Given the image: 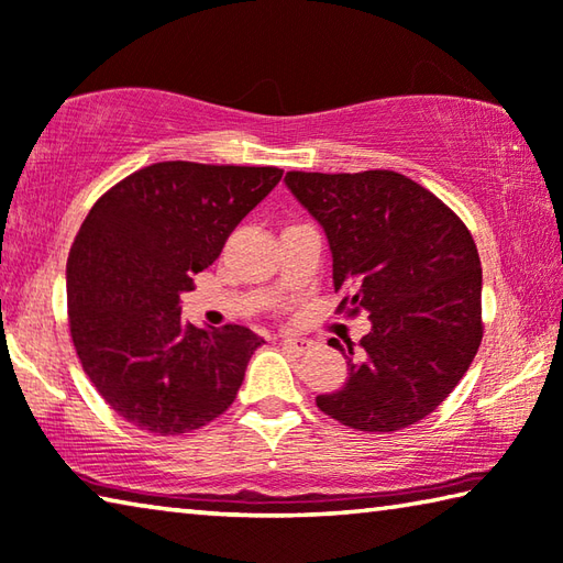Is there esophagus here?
<instances>
[{"label":"esophagus","instance_id":"1","mask_svg":"<svg viewBox=\"0 0 563 563\" xmlns=\"http://www.w3.org/2000/svg\"><path fill=\"white\" fill-rule=\"evenodd\" d=\"M282 346L284 351H289L291 356H303L311 349V341L309 339H299V336H284L282 339Z\"/></svg>","mask_w":563,"mask_h":563}]
</instances>
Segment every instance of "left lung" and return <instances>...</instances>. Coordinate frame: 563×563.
<instances>
[{
    "label": "left lung",
    "mask_w": 563,
    "mask_h": 563,
    "mask_svg": "<svg viewBox=\"0 0 563 563\" xmlns=\"http://www.w3.org/2000/svg\"><path fill=\"white\" fill-rule=\"evenodd\" d=\"M284 183L327 232L339 309L371 319L358 349L349 343L346 386L319 396V410L378 435L416 426L479 349L475 240L445 202L400 173L294 170Z\"/></svg>",
    "instance_id": "obj_1"
}]
</instances>
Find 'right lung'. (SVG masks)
I'll list each match as a JSON object with an SVG mask.
<instances>
[{
    "label": "right lung",
    "mask_w": 563,
    "mask_h": 563,
    "mask_svg": "<svg viewBox=\"0 0 563 563\" xmlns=\"http://www.w3.org/2000/svg\"><path fill=\"white\" fill-rule=\"evenodd\" d=\"M282 175L279 167L155 163L88 212L66 262L68 327L86 376L135 428L180 435L234 402L264 339L232 323H183L180 297Z\"/></svg>",
    "instance_id": "obj_1"
}]
</instances>
